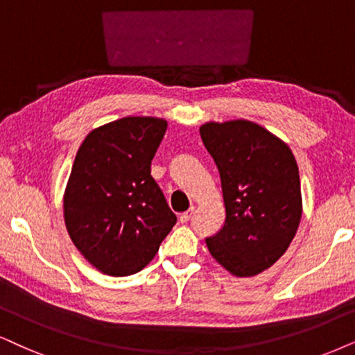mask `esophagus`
I'll list each match as a JSON object with an SVG mask.
<instances>
[{"instance_id": "1", "label": "esophagus", "mask_w": 355, "mask_h": 355, "mask_svg": "<svg viewBox=\"0 0 355 355\" xmlns=\"http://www.w3.org/2000/svg\"><path fill=\"white\" fill-rule=\"evenodd\" d=\"M193 213H195V208H190L188 211H185V213L180 214V223H188L193 216Z\"/></svg>"}]
</instances>
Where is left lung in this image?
I'll use <instances>...</instances> for the list:
<instances>
[{
	"instance_id": "obj_1",
	"label": "left lung",
	"mask_w": 355,
	"mask_h": 355,
	"mask_svg": "<svg viewBox=\"0 0 355 355\" xmlns=\"http://www.w3.org/2000/svg\"><path fill=\"white\" fill-rule=\"evenodd\" d=\"M201 141L221 177L226 221L206 239L214 260L236 277L272 267L302 219L295 155L282 139L248 119L206 123Z\"/></svg>"
}]
</instances>
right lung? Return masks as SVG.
<instances>
[{
  "label": "right lung",
  "instance_id": "obj_1",
  "mask_svg": "<svg viewBox=\"0 0 355 355\" xmlns=\"http://www.w3.org/2000/svg\"><path fill=\"white\" fill-rule=\"evenodd\" d=\"M167 121L128 116L93 129L75 157L64 195L71 242L111 277L142 270L177 216L150 175Z\"/></svg>",
  "mask_w": 355,
  "mask_h": 355
}]
</instances>
